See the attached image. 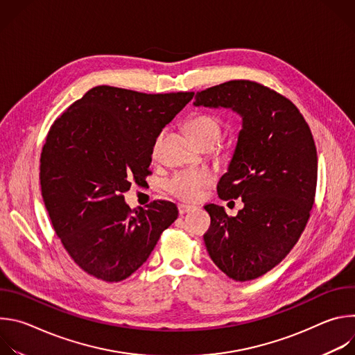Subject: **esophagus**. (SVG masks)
Segmentation results:
<instances>
[{"label": "esophagus", "mask_w": 355, "mask_h": 355, "mask_svg": "<svg viewBox=\"0 0 355 355\" xmlns=\"http://www.w3.org/2000/svg\"><path fill=\"white\" fill-rule=\"evenodd\" d=\"M193 209H195V208H193V207H189V205H184V204L178 205V212H180V215L188 214V212H191V211H193Z\"/></svg>", "instance_id": "esophagus-1"}]
</instances>
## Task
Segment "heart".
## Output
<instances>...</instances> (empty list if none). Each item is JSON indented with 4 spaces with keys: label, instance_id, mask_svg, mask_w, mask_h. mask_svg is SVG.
Here are the masks:
<instances>
[{
    "label": "heart",
    "instance_id": "b5f03b06",
    "mask_svg": "<svg viewBox=\"0 0 355 355\" xmlns=\"http://www.w3.org/2000/svg\"><path fill=\"white\" fill-rule=\"evenodd\" d=\"M187 129L195 143L200 147L208 144L219 143L222 137V126L220 122L211 115H196L188 119ZM162 141V133L151 146V157H157L159 147ZM215 177L208 170H198V171H178L171 178L166 181V189L178 199L182 200H195L200 196L208 185L214 182Z\"/></svg>",
    "mask_w": 355,
    "mask_h": 355
}]
</instances>
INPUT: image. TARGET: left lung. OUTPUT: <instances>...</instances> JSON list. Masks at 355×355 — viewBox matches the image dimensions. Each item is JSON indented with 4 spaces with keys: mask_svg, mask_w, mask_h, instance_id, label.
<instances>
[{
    "mask_svg": "<svg viewBox=\"0 0 355 355\" xmlns=\"http://www.w3.org/2000/svg\"><path fill=\"white\" fill-rule=\"evenodd\" d=\"M195 107L232 108L243 118L220 199L241 198L227 216L207 205L204 234L212 261L234 281L256 279L278 266L297 243L315 204L316 146L305 118L279 92L250 80H232L195 95Z\"/></svg>",
    "mask_w": 355,
    "mask_h": 355,
    "instance_id": "1",
    "label": "left lung"
}]
</instances>
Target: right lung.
I'll return each instance as SVG.
<instances>
[{"mask_svg":"<svg viewBox=\"0 0 355 355\" xmlns=\"http://www.w3.org/2000/svg\"><path fill=\"white\" fill-rule=\"evenodd\" d=\"M193 92L144 94L98 85L50 126L40 188L69 256L105 282L130 277L178 218L170 200L130 209L123 192L151 174V146Z\"/></svg>","mask_w":355,"mask_h":355,"instance_id":"1","label":"right lung"}]
</instances>
